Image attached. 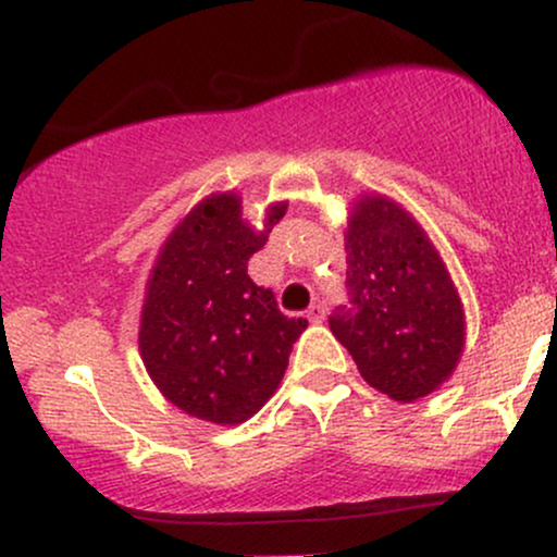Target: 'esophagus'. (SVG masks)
<instances>
[{
  "instance_id": "obj_1",
  "label": "esophagus",
  "mask_w": 557,
  "mask_h": 557,
  "mask_svg": "<svg viewBox=\"0 0 557 557\" xmlns=\"http://www.w3.org/2000/svg\"><path fill=\"white\" fill-rule=\"evenodd\" d=\"M306 317H309V322H314V324L324 322V304L309 306V311H306Z\"/></svg>"
}]
</instances>
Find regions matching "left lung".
Wrapping results in <instances>:
<instances>
[{
	"label": "left lung",
	"mask_w": 557,
	"mask_h": 557,
	"mask_svg": "<svg viewBox=\"0 0 557 557\" xmlns=\"http://www.w3.org/2000/svg\"><path fill=\"white\" fill-rule=\"evenodd\" d=\"M350 306L330 317L332 335L363 380L413 403L450 380L466 345V314L443 257L393 198L361 194L345 227Z\"/></svg>",
	"instance_id": "1"
}]
</instances>
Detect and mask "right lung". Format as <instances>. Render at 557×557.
I'll use <instances>...</instances> for the list:
<instances>
[{
    "mask_svg": "<svg viewBox=\"0 0 557 557\" xmlns=\"http://www.w3.org/2000/svg\"><path fill=\"white\" fill-rule=\"evenodd\" d=\"M264 227L243 220L240 196L212 194L177 222L159 248L140 309L138 350L159 393L188 417L235 426L283 382L293 343L309 327L287 319L270 287L248 277V259L285 216Z\"/></svg>",
    "mask_w": 557,
    "mask_h": 557,
    "instance_id": "add662e5",
    "label": "right lung"
}]
</instances>
